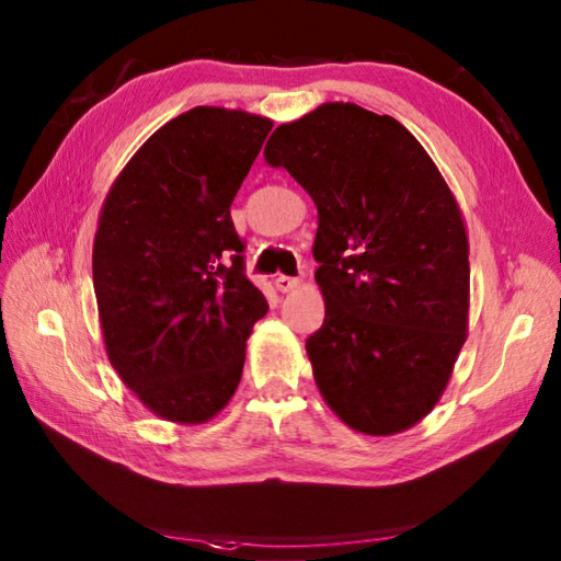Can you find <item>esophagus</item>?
<instances>
[{
	"instance_id": "34e87169",
	"label": "esophagus",
	"mask_w": 561,
	"mask_h": 561,
	"mask_svg": "<svg viewBox=\"0 0 561 561\" xmlns=\"http://www.w3.org/2000/svg\"><path fill=\"white\" fill-rule=\"evenodd\" d=\"M274 287H277L282 294H289V291H294L296 287H299V279L287 277V274H279V277L274 279Z\"/></svg>"
}]
</instances>
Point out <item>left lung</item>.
Returning <instances> with one entry per match:
<instances>
[{"instance_id": "1", "label": "left lung", "mask_w": 561, "mask_h": 561, "mask_svg": "<svg viewBox=\"0 0 561 561\" xmlns=\"http://www.w3.org/2000/svg\"><path fill=\"white\" fill-rule=\"evenodd\" d=\"M265 161L318 207L323 328L306 340L320 396L354 432L390 436L444 396L468 337V231L396 117L323 103L274 129Z\"/></svg>"}]
</instances>
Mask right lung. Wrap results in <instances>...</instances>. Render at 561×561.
<instances>
[{"label": "right lung", "instance_id": "add662e5", "mask_svg": "<svg viewBox=\"0 0 561 561\" xmlns=\"http://www.w3.org/2000/svg\"><path fill=\"white\" fill-rule=\"evenodd\" d=\"M270 129L262 115L197 105L157 129L105 195L93 238L105 352L161 420L219 414L267 313L243 274L231 202Z\"/></svg>", "mask_w": 561, "mask_h": 561}]
</instances>
